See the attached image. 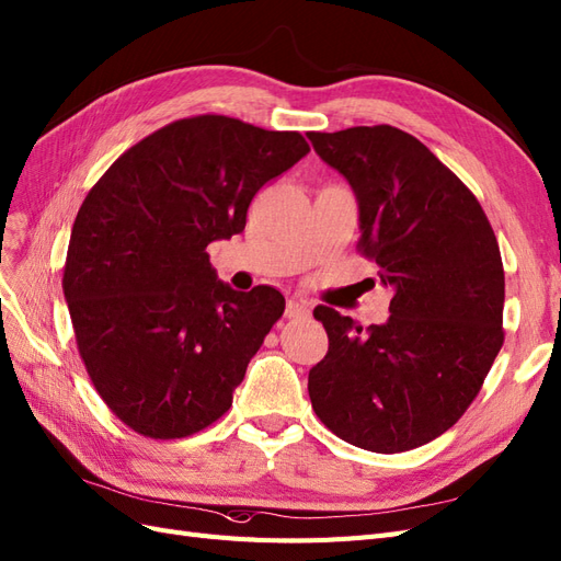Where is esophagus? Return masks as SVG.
Masks as SVG:
<instances>
[{
    "mask_svg": "<svg viewBox=\"0 0 561 561\" xmlns=\"http://www.w3.org/2000/svg\"><path fill=\"white\" fill-rule=\"evenodd\" d=\"M285 316L290 318V320H304V318H309V316H311L309 301H304V299H287Z\"/></svg>",
    "mask_w": 561,
    "mask_h": 561,
    "instance_id": "1",
    "label": "esophagus"
}]
</instances>
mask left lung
Listing matches in <instances>:
<instances>
[{"label":"left lung","mask_w":561,"mask_h":561,"mask_svg":"<svg viewBox=\"0 0 561 561\" xmlns=\"http://www.w3.org/2000/svg\"><path fill=\"white\" fill-rule=\"evenodd\" d=\"M358 196V252L393 290L383 325L330 307L313 316L330 348L309 371L313 412L377 454L431 443L466 414L503 346L505 274L480 201L396 126L309 133Z\"/></svg>","instance_id":"8db88e82"}]
</instances>
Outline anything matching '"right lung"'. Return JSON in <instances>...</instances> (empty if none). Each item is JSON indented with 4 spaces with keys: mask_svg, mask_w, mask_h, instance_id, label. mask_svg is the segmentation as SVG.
<instances>
[{
    "mask_svg": "<svg viewBox=\"0 0 561 561\" xmlns=\"http://www.w3.org/2000/svg\"><path fill=\"white\" fill-rule=\"evenodd\" d=\"M307 154L297 130L186 116L126 149L83 198L62 290L83 367L130 431L178 439L231 407L285 297L219 283L208 245L241 233L254 194Z\"/></svg>",
    "mask_w": 561,
    "mask_h": 561,
    "instance_id": "add662e5",
    "label": "right lung"
}]
</instances>
